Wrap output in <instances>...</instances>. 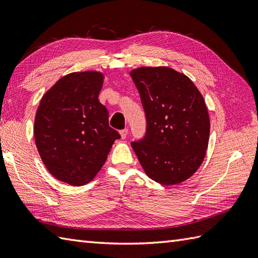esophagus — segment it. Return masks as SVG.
<instances>
[{
	"instance_id": "34e87169",
	"label": "esophagus",
	"mask_w": 258,
	"mask_h": 258,
	"mask_svg": "<svg viewBox=\"0 0 258 258\" xmlns=\"http://www.w3.org/2000/svg\"><path fill=\"white\" fill-rule=\"evenodd\" d=\"M119 134H120V138L124 140V139H126V136H127V134H128V130L124 128L122 131H119Z\"/></svg>"
}]
</instances>
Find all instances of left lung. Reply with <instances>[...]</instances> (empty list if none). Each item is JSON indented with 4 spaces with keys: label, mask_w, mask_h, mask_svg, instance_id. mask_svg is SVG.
<instances>
[{
    "label": "left lung",
    "mask_w": 258,
    "mask_h": 258,
    "mask_svg": "<svg viewBox=\"0 0 258 258\" xmlns=\"http://www.w3.org/2000/svg\"><path fill=\"white\" fill-rule=\"evenodd\" d=\"M131 76L146 116L144 138L131 145L150 178L182 183L207 150L211 124L204 98L187 76L171 68H140Z\"/></svg>",
    "instance_id": "8db88e82"
}]
</instances>
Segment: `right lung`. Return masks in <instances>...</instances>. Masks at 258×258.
Here are the masks:
<instances>
[{
	"mask_svg": "<svg viewBox=\"0 0 258 258\" xmlns=\"http://www.w3.org/2000/svg\"><path fill=\"white\" fill-rule=\"evenodd\" d=\"M103 75L72 73L58 80L42 97L34 138L43 163L54 177L81 186L105 163L117 131L108 125L107 108L98 101Z\"/></svg>",
	"mask_w": 258,
	"mask_h": 258,
	"instance_id": "1",
	"label": "right lung"
}]
</instances>
